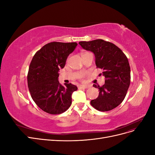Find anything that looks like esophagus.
Here are the masks:
<instances>
[{
	"label": "esophagus",
	"mask_w": 155,
	"mask_h": 155,
	"mask_svg": "<svg viewBox=\"0 0 155 155\" xmlns=\"http://www.w3.org/2000/svg\"><path fill=\"white\" fill-rule=\"evenodd\" d=\"M90 87V86L89 85H79L78 87V88L79 89H81V88H88Z\"/></svg>",
	"instance_id": "esophagus-1"
}]
</instances>
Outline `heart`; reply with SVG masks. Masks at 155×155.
<instances>
[{
    "mask_svg": "<svg viewBox=\"0 0 155 155\" xmlns=\"http://www.w3.org/2000/svg\"><path fill=\"white\" fill-rule=\"evenodd\" d=\"M84 76H85V75H84V74H80V76H79V78L83 79L84 78Z\"/></svg>",
    "mask_w": 155,
    "mask_h": 155,
    "instance_id": "1",
    "label": "heart"
}]
</instances>
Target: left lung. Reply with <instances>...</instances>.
<instances>
[{"mask_svg": "<svg viewBox=\"0 0 155 155\" xmlns=\"http://www.w3.org/2000/svg\"><path fill=\"white\" fill-rule=\"evenodd\" d=\"M81 47L94 54L97 68L105 76L103 86L93 85L99 89V96L91 101L97 110L105 112L118 107L124 100L130 85V70L127 58L114 44L103 39L81 41Z\"/></svg>", "mask_w": 155, "mask_h": 155, "instance_id": "obj_1", "label": "left lung"}]
</instances>
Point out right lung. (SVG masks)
<instances>
[{
    "label": "right lung",
    "instance_id": "1",
    "mask_svg": "<svg viewBox=\"0 0 155 155\" xmlns=\"http://www.w3.org/2000/svg\"><path fill=\"white\" fill-rule=\"evenodd\" d=\"M76 43L51 42L35 53L28 73V86L33 100L41 109L51 114L66 111L72 104V94L77 87L71 83L61 85L59 70L64 67Z\"/></svg>",
    "mask_w": 155,
    "mask_h": 155
}]
</instances>
